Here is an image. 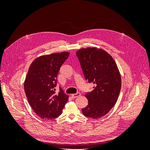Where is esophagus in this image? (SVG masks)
I'll return each instance as SVG.
<instances>
[{"mask_svg": "<svg viewBox=\"0 0 150 150\" xmlns=\"http://www.w3.org/2000/svg\"><path fill=\"white\" fill-rule=\"evenodd\" d=\"M79 96H81V94H80L79 93H76V94H71V97H72V98H76L79 97Z\"/></svg>", "mask_w": 150, "mask_h": 150, "instance_id": "34e87169", "label": "esophagus"}]
</instances>
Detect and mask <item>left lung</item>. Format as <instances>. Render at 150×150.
Listing matches in <instances>:
<instances>
[{
	"label": "left lung",
	"instance_id": "8db88e82",
	"mask_svg": "<svg viewBox=\"0 0 150 150\" xmlns=\"http://www.w3.org/2000/svg\"><path fill=\"white\" fill-rule=\"evenodd\" d=\"M84 76L88 83H93L94 89L85 96L88 106L83 114L93 119L106 115L115 106L121 88V78L115 60L102 49L88 47L76 52Z\"/></svg>",
	"mask_w": 150,
	"mask_h": 150
}]
</instances>
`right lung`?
<instances>
[{
    "label": "right lung",
    "instance_id": "add662e5",
    "mask_svg": "<svg viewBox=\"0 0 150 150\" xmlns=\"http://www.w3.org/2000/svg\"><path fill=\"white\" fill-rule=\"evenodd\" d=\"M69 56V52L54 53L36 58L31 63L24 81L28 102L38 116L52 120L61 113L69 96L59 88L56 93L60 67Z\"/></svg>",
    "mask_w": 150,
    "mask_h": 150
}]
</instances>
